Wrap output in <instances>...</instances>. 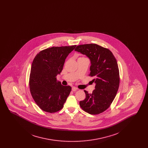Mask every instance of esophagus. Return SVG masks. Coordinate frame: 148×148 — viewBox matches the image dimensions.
Returning <instances> with one entry per match:
<instances>
[{"instance_id": "1", "label": "esophagus", "mask_w": 148, "mask_h": 148, "mask_svg": "<svg viewBox=\"0 0 148 148\" xmlns=\"http://www.w3.org/2000/svg\"><path fill=\"white\" fill-rule=\"evenodd\" d=\"M77 88L76 87H75V86L72 87V91H73V92H75V91L77 90Z\"/></svg>"}]
</instances>
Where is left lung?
Wrapping results in <instances>:
<instances>
[{"instance_id":"8db88e82","label":"left lung","mask_w":148,"mask_h":148,"mask_svg":"<svg viewBox=\"0 0 148 148\" xmlns=\"http://www.w3.org/2000/svg\"><path fill=\"white\" fill-rule=\"evenodd\" d=\"M75 51L88 56L91 62L90 77L96 85L92 93L84 90L86 98L79 104L86 113L96 115L110 106L119 89V71L112 52L96 44L77 45Z\"/></svg>"}]
</instances>
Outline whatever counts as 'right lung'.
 I'll return each instance as SVG.
<instances>
[{"label":"right lung","mask_w":148,"mask_h":148,"mask_svg":"<svg viewBox=\"0 0 148 148\" xmlns=\"http://www.w3.org/2000/svg\"><path fill=\"white\" fill-rule=\"evenodd\" d=\"M76 45L53 47L42 50L35 56L29 77L31 95L36 104L48 113L57 112L64 104L71 90L56 79L63 70L65 59Z\"/></svg>","instance_id":"right-lung-1"}]
</instances>
